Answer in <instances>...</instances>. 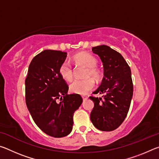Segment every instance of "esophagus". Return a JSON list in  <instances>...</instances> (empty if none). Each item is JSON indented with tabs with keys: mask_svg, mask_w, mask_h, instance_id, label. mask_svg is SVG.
Returning <instances> with one entry per match:
<instances>
[{
	"mask_svg": "<svg viewBox=\"0 0 159 159\" xmlns=\"http://www.w3.org/2000/svg\"><path fill=\"white\" fill-rule=\"evenodd\" d=\"M82 98H83V100H85V99H87L88 98V97L86 96V95H82Z\"/></svg>",
	"mask_w": 159,
	"mask_h": 159,
	"instance_id": "1",
	"label": "esophagus"
}]
</instances>
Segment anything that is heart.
<instances>
[{"mask_svg":"<svg viewBox=\"0 0 159 159\" xmlns=\"http://www.w3.org/2000/svg\"><path fill=\"white\" fill-rule=\"evenodd\" d=\"M74 60L76 62L88 67L85 71L84 79L74 80L69 85V90L71 93L85 95L92 90L95 87V81L89 76L98 79L100 77V71L97 67L98 60L93 55L85 52H80L75 55ZM60 76L64 80L70 81L73 79V68L69 60H65L61 64L59 69Z\"/></svg>","mask_w":159,"mask_h":159,"instance_id":"b5f03b06","label":"heart"}]
</instances>
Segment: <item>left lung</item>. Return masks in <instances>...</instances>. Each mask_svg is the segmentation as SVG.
<instances>
[{
  "label": "left lung",
  "instance_id": "1",
  "mask_svg": "<svg viewBox=\"0 0 159 159\" xmlns=\"http://www.w3.org/2000/svg\"><path fill=\"white\" fill-rule=\"evenodd\" d=\"M103 63L104 77L94 94H103L102 98L90 96L94 107L90 120L95 127L102 131H112L122 124L127 116L133 94L130 68L117 51L107 45L93 48Z\"/></svg>",
  "mask_w": 159,
  "mask_h": 159
}]
</instances>
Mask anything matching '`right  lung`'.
Returning <instances> with one entry per match:
<instances>
[{"label": "right lung", "instance_id": "add662e5", "mask_svg": "<svg viewBox=\"0 0 159 159\" xmlns=\"http://www.w3.org/2000/svg\"><path fill=\"white\" fill-rule=\"evenodd\" d=\"M66 55L60 50H43L32 60L25 79L26 104L31 117L53 138L71 133L74 114L83 102L79 94H67L69 86L59 72Z\"/></svg>", "mask_w": 159, "mask_h": 159}]
</instances>
